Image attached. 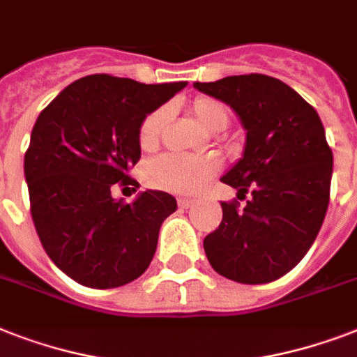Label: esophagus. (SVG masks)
<instances>
[{"instance_id": "esophagus-1", "label": "esophagus", "mask_w": 357, "mask_h": 357, "mask_svg": "<svg viewBox=\"0 0 357 357\" xmlns=\"http://www.w3.org/2000/svg\"><path fill=\"white\" fill-rule=\"evenodd\" d=\"M192 204H195V200H190V198H178V206L181 207V209H189Z\"/></svg>"}]
</instances>
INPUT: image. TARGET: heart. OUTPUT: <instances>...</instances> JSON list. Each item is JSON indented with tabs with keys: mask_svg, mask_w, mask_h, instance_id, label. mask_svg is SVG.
Instances as JSON below:
<instances>
[{
	"mask_svg": "<svg viewBox=\"0 0 357 357\" xmlns=\"http://www.w3.org/2000/svg\"><path fill=\"white\" fill-rule=\"evenodd\" d=\"M190 111L202 128L218 133L228 128L229 111L220 100L209 96L196 98ZM168 120V109L161 107L150 113L139 128V144L142 150H153L161 140L162 129ZM220 162L217 157L202 155H176L165 153L150 161L144 168L146 183L155 189L170 190V192H198L209 181L211 176L218 172Z\"/></svg>",
	"mask_w": 357,
	"mask_h": 357,
	"instance_id": "1",
	"label": "heart"
}]
</instances>
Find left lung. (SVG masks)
Instances as JSON below:
<instances>
[{
	"mask_svg": "<svg viewBox=\"0 0 357 357\" xmlns=\"http://www.w3.org/2000/svg\"><path fill=\"white\" fill-rule=\"evenodd\" d=\"M228 103L246 129L243 159L222 178L237 198L204 238L220 276L246 285L274 282L298 265L326 217L333 155L319 114L283 81L263 74L195 83Z\"/></svg>",
	"mask_w": 357,
	"mask_h": 357,
	"instance_id": "left-lung-1",
	"label": "left lung"
}]
</instances>
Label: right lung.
Segmentation results:
<instances>
[{
	"label": "right lung",
	"instance_id": "1",
	"mask_svg": "<svg viewBox=\"0 0 357 357\" xmlns=\"http://www.w3.org/2000/svg\"><path fill=\"white\" fill-rule=\"evenodd\" d=\"M185 86L86 75L38 114L24 159L31 217L50 259L81 285L120 287L150 265L176 198L146 190L126 204L111 190L139 189L129 170L140 159V122Z\"/></svg>",
	"mask_w": 357,
	"mask_h": 357
}]
</instances>
